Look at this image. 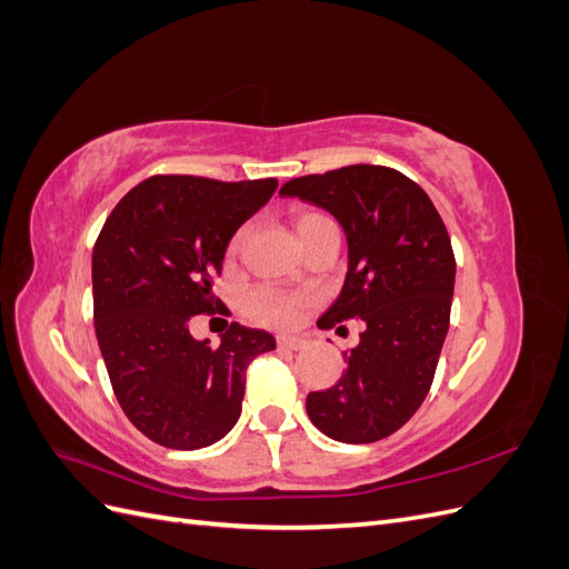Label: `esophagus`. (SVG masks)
<instances>
[{
	"label": "esophagus",
	"instance_id": "1",
	"mask_svg": "<svg viewBox=\"0 0 569 569\" xmlns=\"http://www.w3.org/2000/svg\"><path fill=\"white\" fill-rule=\"evenodd\" d=\"M278 347L289 349V351H301V349H306V339H301V337H278Z\"/></svg>",
	"mask_w": 569,
	"mask_h": 569
}]
</instances>
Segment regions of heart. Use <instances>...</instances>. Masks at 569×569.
Instances as JSON below:
<instances>
[{
    "label": "heart",
    "mask_w": 569,
    "mask_h": 569,
    "mask_svg": "<svg viewBox=\"0 0 569 569\" xmlns=\"http://www.w3.org/2000/svg\"><path fill=\"white\" fill-rule=\"evenodd\" d=\"M327 220L330 218L318 213V211H299L295 216V230H297L301 242H308V237H311ZM244 239H247V228H239L230 237V242H228L230 261L239 251H242ZM311 303H313V299L308 295H301V291H287V289L272 287V284H258L244 295L247 316L256 322L268 325V327H291Z\"/></svg>",
    "instance_id": "1"
}]
</instances>
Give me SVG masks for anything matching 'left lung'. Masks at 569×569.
I'll use <instances>...</instances> for the list:
<instances>
[{
  "instance_id": "obj_1",
  "label": "left lung",
  "mask_w": 569,
  "mask_h": 569,
  "mask_svg": "<svg viewBox=\"0 0 569 569\" xmlns=\"http://www.w3.org/2000/svg\"><path fill=\"white\" fill-rule=\"evenodd\" d=\"M330 211L347 232L349 272L318 327L363 320L347 370L306 410L322 435L372 443L403 427L432 387L451 320L456 256L451 237L425 189L387 166H343L282 184Z\"/></svg>"
}]
</instances>
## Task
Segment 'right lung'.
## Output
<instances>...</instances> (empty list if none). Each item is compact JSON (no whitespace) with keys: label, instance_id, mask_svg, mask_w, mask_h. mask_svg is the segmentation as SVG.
<instances>
[{"label":"right lung","instance_id":"obj_1","mask_svg":"<svg viewBox=\"0 0 569 569\" xmlns=\"http://www.w3.org/2000/svg\"><path fill=\"white\" fill-rule=\"evenodd\" d=\"M278 180L151 176L116 203L92 251L94 332L116 399L144 437L194 451L234 427L244 372L272 335L239 322L218 347L189 332L194 316L228 313L213 295L230 237Z\"/></svg>","mask_w":569,"mask_h":569}]
</instances>
